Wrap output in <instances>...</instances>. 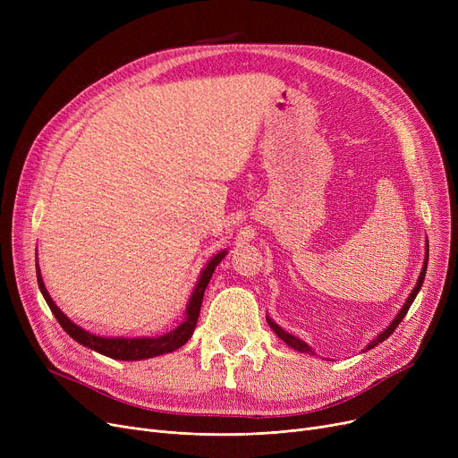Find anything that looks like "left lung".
Returning a JSON list of instances; mask_svg holds the SVG:
<instances>
[{
    "instance_id": "1",
    "label": "left lung",
    "mask_w": 458,
    "mask_h": 458,
    "mask_svg": "<svg viewBox=\"0 0 458 458\" xmlns=\"http://www.w3.org/2000/svg\"><path fill=\"white\" fill-rule=\"evenodd\" d=\"M425 259H423V267H421V273H420V278H418V282H416V285H414V290L411 292V295H408V299L404 301V304H403V308L399 310V314L394 318V321L384 328L375 340H371L368 345H366V349L364 351H369V349H373V347H377L378 344H382L384 340H388L390 335L394 334V330L399 327V323L404 319V316H406V311H408V308L412 306V302H414V299H416V295L420 293V290H421V285H423V280H425V273H427V261H428V242L425 243ZM267 318V323H269V327L275 330V334L278 335V338L285 344V345H290V347H293L295 351H299V352H308V354H314L316 356V352L311 351V347L306 344V342H302L301 338H297V335H293V334H290V332H285L282 327H278L269 316H266Z\"/></svg>"
}]
</instances>
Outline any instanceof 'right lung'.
<instances>
[{
	"label": "right lung",
	"mask_w": 458,
	"mask_h": 458,
	"mask_svg": "<svg viewBox=\"0 0 458 458\" xmlns=\"http://www.w3.org/2000/svg\"><path fill=\"white\" fill-rule=\"evenodd\" d=\"M226 254H228V250L223 249L221 252H216L206 263V267L200 271L195 290H192L191 299L187 302L185 319L174 330L166 332L163 335H157V338H107V335H96L92 332H87L74 321H70L59 310V306L54 302L50 293H47L42 275H40L38 261H37V280H38V290H40L44 301L47 302V306H50L52 314L55 316V319L59 321V325L63 327V330L70 335L72 340H76L83 347H89V349L100 352L104 356H109L113 360H128V362H133V360H147V358H154V356H159L165 352H173L189 342L192 332H195V327H197V321L200 316V306H202L206 287L211 280L215 267L219 266Z\"/></svg>",
	"instance_id": "right-lung-1"
}]
</instances>
